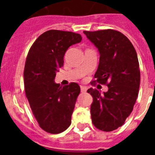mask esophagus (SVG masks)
I'll return each mask as SVG.
<instances>
[{
  "label": "esophagus",
  "instance_id": "34e87169",
  "mask_svg": "<svg viewBox=\"0 0 155 155\" xmlns=\"http://www.w3.org/2000/svg\"><path fill=\"white\" fill-rule=\"evenodd\" d=\"M80 89H81V92H86L87 90V87L86 86H80Z\"/></svg>",
  "mask_w": 155,
  "mask_h": 155
}]
</instances>
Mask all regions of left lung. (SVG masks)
Returning a JSON list of instances; mask_svg holds the SVG:
<instances>
[{
  "label": "left lung",
  "instance_id": "1",
  "mask_svg": "<svg viewBox=\"0 0 155 155\" xmlns=\"http://www.w3.org/2000/svg\"><path fill=\"white\" fill-rule=\"evenodd\" d=\"M83 33L100 53L95 80L91 83L97 82L108 87L104 94L96 89L87 91L93 97V124L101 131H113L124 124L138 96L140 72L137 52L130 40L118 31L103 29Z\"/></svg>",
  "mask_w": 155,
  "mask_h": 155
}]
</instances>
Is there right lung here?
I'll use <instances>...</instances> for the list:
<instances>
[{
  "label": "right lung",
  "mask_w": 155,
  "mask_h": 155,
  "mask_svg": "<svg viewBox=\"0 0 155 155\" xmlns=\"http://www.w3.org/2000/svg\"><path fill=\"white\" fill-rule=\"evenodd\" d=\"M79 33L51 29L36 40L28 53L24 68L25 96L40 127L57 134L71 125L80 87L76 83L61 86L54 83L70 46L81 42Z\"/></svg>",
  "instance_id": "obj_1"
}]
</instances>
